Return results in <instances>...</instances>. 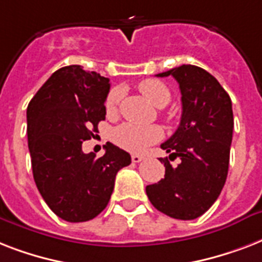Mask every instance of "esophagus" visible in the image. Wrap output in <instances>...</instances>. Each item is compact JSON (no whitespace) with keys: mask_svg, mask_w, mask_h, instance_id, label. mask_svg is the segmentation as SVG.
Here are the masks:
<instances>
[{"mask_svg":"<svg viewBox=\"0 0 262 262\" xmlns=\"http://www.w3.org/2000/svg\"><path fill=\"white\" fill-rule=\"evenodd\" d=\"M141 160H144L143 155H137V154H133V155H132V162H133V163H140Z\"/></svg>","mask_w":262,"mask_h":262,"instance_id":"1","label":"esophagus"}]
</instances>
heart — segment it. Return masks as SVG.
Segmentation results:
<instances>
[{
	"label": "heart",
	"mask_w": 262,
	"mask_h": 262,
	"mask_svg": "<svg viewBox=\"0 0 262 262\" xmlns=\"http://www.w3.org/2000/svg\"><path fill=\"white\" fill-rule=\"evenodd\" d=\"M140 92L147 98L149 103L156 107H164L170 102V91L162 81L155 79L143 80L139 84ZM121 90H113L108 92L104 102L107 114H114L121 100ZM162 129L159 126H139L133 123H122L113 133L114 143L125 151L143 152L151 144L162 139Z\"/></svg>",
	"instance_id": "obj_1"
}]
</instances>
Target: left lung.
Instances as JSON below:
<instances>
[{
    "label": "left lung",
    "instance_id": "1",
    "mask_svg": "<svg viewBox=\"0 0 262 262\" xmlns=\"http://www.w3.org/2000/svg\"><path fill=\"white\" fill-rule=\"evenodd\" d=\"M172 76L182 95V117L174 135L160 147L181 159L172 168L168 158L164 178L148 185L151 204L164 215L193 220L212 207L228 172L234 115L231 99L219 81L203 68L182 65L156 75Z\"/></svg>",
    "mask_w": 262,
    "mask_h": 262
}]
</instances>
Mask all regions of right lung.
<instances>
[{
    "label": "right lung",
    "instance_id": "right-lung-1",
    "mask_svg": "<svg viewBox=\"0 0 262 262\" xmlns=\"http://www.w3.org/2000/svg\"><path fill=\"white\" fill-rule=\"evenodd\" d=\"M108 91L107 77L69 65L55 71L27 107L36 187L51 211L71 223L94 219L107 207L115 175L132 162L111 143L100 158L81 149L106 118Z\"/></svg>",
    "mask_w": 262,
    "mask_h": 262
}]
</instances>
